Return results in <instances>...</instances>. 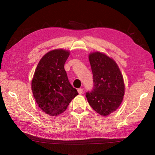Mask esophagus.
Here are the masks:
<instances>
[{
    "label": "esophagus",
    "mask_w": 155,
    "mask_h": 155,
    "mask_svg": "<svg viewBox=\"0 0 155 155\" xmlns=\"http://www.w3.org/2000/svg\"><path fill=\"white\" fill-rule=\"evenodd\" d=\"M83 90H84V89H82V88H79V89H78V93H79V94H81L82 93H83Z\"/></svg>",
    "instance_id": "esophagus-1"
}]
</instances>
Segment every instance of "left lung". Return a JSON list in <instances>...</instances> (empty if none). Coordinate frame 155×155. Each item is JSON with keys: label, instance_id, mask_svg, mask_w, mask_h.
<instances>
[{"label": "left lung", "instance_id": "8db88e82", "mask_svg": "<svg viewBox=\"0 0 155 155\" xmlns=\"http://www.w3.org/2000/svg\"><path fill=\"white\" fill-rule=\"evenodd\" d=\"M94 87L86 97L92 109L103 116L115 111L123 101L125 84L121 70L113 58L100 51L89 54Z\"/></svg>", "mask_w": 155, "mask_h": 155}]
</instances>
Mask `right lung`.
<instances>
[{
    "mask_svg": "<svg viewBox=\"0 0 155 155\" xmlns=\"http://www.w3.org/2000/svg\"><path fill=\"white\" fill-rule=\"evenodd\" d=\"M70 51L55 49L41 58L32 80L33 96L39 107L46 114L56 116L66 111L78 95L69 82L64 64Z\"/></svg>",
    "mask_w": 155,
    "mask_h": 155,
    "instance_id": "obj_1",
    "label": "right lung"
}]
</instances>
